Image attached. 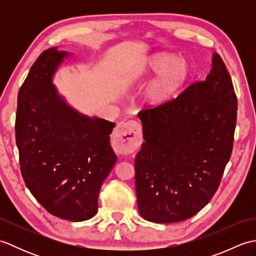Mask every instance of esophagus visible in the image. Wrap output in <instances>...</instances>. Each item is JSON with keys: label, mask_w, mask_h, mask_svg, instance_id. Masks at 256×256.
<instances>
[{"label": "esophagus", "mask_w": 256, "mask_h": 256, "mask_svg": "<svg viewBox=\"0 0 256 256\" xmlns=\"http://www.w3.org/2000/svg\"><path fill=\"white\" fill-rule=\"evenodd\" d=\"M142 142V128L136 121L121 122L116 125L112 138V146L116 152L128 155L136 150Z\"/></svg>", "instance_id": "esophagus-1"}]
</instances>
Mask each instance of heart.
Wrapping results in <instances>:
<instances>
[{
  "mask_svg": "<svg viewBox=\"0 0 256 256\" xmlns=\"http://www.w3.org/2000/svg\"><path fill=\"white\" fill-rule=\"evenodd\" d=\"M146 77L160 74L145 91V100L150 106H164L172 101L186 82L190 68L182 58L160 54L153 57L145 66Z\"/></svg>",
  "mask_w": 256,
  "mask_h": 256,
  "instance_id": "b5f03b06",
  "label": "heart"
}]
</instances>
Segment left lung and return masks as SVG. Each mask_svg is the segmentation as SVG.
<instances>
[{
  "instance_id": "8db88e82",
  "label": "left lung",
  "mask_w": 256,
  "mask_h": 256,
  "mask_svg": "<svg viewBox=\"0 0 256 256\" xmlns=\"http://www.w3.org/2000/svg\"><path fill=\"white\" fill-rule=\"evenodd\" d=\"M236 111L231 77L216 52L204 81L138 112L145 143L135 157V189L145 220L184 221L209 202L231 157Z\"/></svg>"
}]
</instances>
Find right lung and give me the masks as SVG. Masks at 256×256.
Listing matches in <instances>:
<instances>
[{
	"instance_id": "right-lung-1",
	"label": "right lung",
	"mask_w": 256,
	"mask_h": 256,
	"mask_svg": "<svg viewBox=\"0 0 256 256\" xmlns=\"http://www.w3.org/2000/svg\"><path fill=\"white\" fill-rule=\"evenodd\" d=\"M68 56L56 47L36 59L18 96L15 138L26 187L50 214L79 222L98 211V196L118 160L116 123L76 111L52 84Z\"/></svg>"
}]
</instances>
